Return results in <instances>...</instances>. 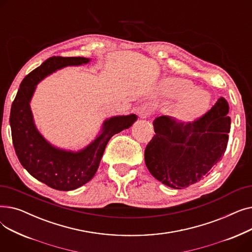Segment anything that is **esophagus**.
Returning <instances> with one entry per match:
<instances>
[{"instance_id":"obj_1","label":"esophagus","mask_w":252,"mask_h":252,"mask_svg":"<svg viewBox=\"0 0 252 252\" xmlns=\"http://www.w3.org/2000/svg\"><path fill=\"white\" fill-rule=\"evenodd\" d=\"M138 110H139V113L142 118H147L152 114L153 107L150 104H145V105H142Z\"/></svg>"}]
</instances>
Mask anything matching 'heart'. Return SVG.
<instances>
[{
  "mask_svg": "<svg viewBox=\"0 0 252 252\" xmlns=\"http://www.w3.org/2000/svg\"><path fill=\"white\" fill-rule=\"evenodd\" d=\"M194 86L187 79H177L169 86L170 94L177 98L188 96L180 106V113L183 116H190L199 111L205 104L204 96L200 92H193Z\"/></svg>",
  "mask_w": 252,
  "mask_h": 252,
  "instance_id": "heart-1",
  "label": "heart"
}]
</instances>
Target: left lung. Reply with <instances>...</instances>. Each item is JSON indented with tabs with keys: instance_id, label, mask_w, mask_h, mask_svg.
Returning <instances> with one entry per match:
<instances>
[{
	"instance_id": "obj_1",
	"label": "left lung",
	"mask_w": 252,
	"mask_h": 252,
	"mask_svg": "<svg viewBox=\"0 0 252 252\" xmlns=\"http://www.w3.org/2000/svg\"><path fill=\"white\" fill-rule=\"evenodd\" d=\"M223 98L193 122L159 116L155 135L145 149L151 175L174 189L189 187L210 175L227 149L231 118Z\"/></svg>"
}]
</instances>
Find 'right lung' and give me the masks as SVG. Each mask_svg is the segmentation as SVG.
Instances as JSON below:
<instances>
[{
  "label": "right lung",
  "instance_id": "add662e5",
  "mask_svg": "<svg viewBox=\"0 0 252 252\" xmlns=\"http://www.w3.org/2000/svg\"><path fill=\"white\" fill-rule=\"evenodd\" d=\"M89 61L84 57H50L23 78L11 107L12 142L21 165L39 182L60 191L74 190L94 177L110 138L129 127L137 119L135 114L107 119L102 134L86 149L76 153L54 148L38 133L30 107L38 82L64 66Z\"/></svg>",
  "mask_w": 252,
  "mask_h": 252
}]
</instances>
